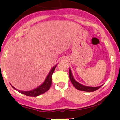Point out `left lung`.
<instances>
[{
  "label": "left lung",
  "instance_id": "1",
  "mask_svg": "<svg viewBox=\"0 0 120 120\" xmlns=\"http://www.w3.org/2000/svg\"><path fill=\"white\" fill-rule=\"evenodd\" d=\"M69 76H70V79L71 81V82L73 84L74 86L76 88V89L79 90V91H85V92H94L96 90L102 86V85H101L100 86L98 87H91L89 86H86L82 84L79 83L78 82L76 81L74 78L73 76L72 71L69 68Z\"/></svg>",
  "mask_w": 120,
  "mask_h": 120
}]
</instances>
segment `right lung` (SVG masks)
<instances>
[{"label": "right lung", "instance_id": "add662e5", "mask_svg": "<svg viewBox=\"0 0 120 120\" xmlns=\"http://www.w3.org/2000/svg\"><path fill=\"white\" fill-rule=\"evenodd\" d=\"M56 66L57 65L50 70V72L48 73V74L47 75V76L46 77V78L45 79L44 82L42 83L41 85H40L39 86L35 88L34 89L27 91H20V90L16 89L15 87H14L13 86L11 85V84L10 85H11V86L13 87L15 90L17 91L20 93L24 94L25 95L28 96H34V97L39 96L42 94L45 93L46 92H47L48 90L50 89V86H51L52 84V76Z\"/></svg>", "mask_w": 120, "mask_h": 120}]
</instances>
